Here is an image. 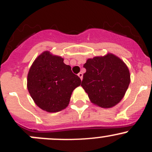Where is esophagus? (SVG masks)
Returning <instances> with one entry per match:
<instances>
[{
	"label": "esophagus",
	"instance_id": "esophagus-1",
	"mask_svg": "<svg viewBox=\"0 0 152 152\" xmlns=\"http://www.w3.org/2000/svg\"><path fill=\"white\" fill-rule=\"evenodd\" d=\"M78 77L81 78V80H82V78H83V74H82V73H81V72L78 73Z\"/></svg>",
	"mask_w": 152,
	"mask_h": 152
}]
</instances>
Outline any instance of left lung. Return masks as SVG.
<instances>
[{"mask_svg":"<svg viewBox=\"0 0 152 152\" xmlns=\"http://www.w3.org/2000/svg\"><path fill=\"white\" fill-rule=\"evenodd\" d=\"M81 86L93 104L103 108H111L124 96L130 83V73L125 63L116 56L88 58L83 65Z\"/></svg>","mask_w":152,"mask_h":152,"instance_id":"8db88e82","label":"left lung"}]
</instances>
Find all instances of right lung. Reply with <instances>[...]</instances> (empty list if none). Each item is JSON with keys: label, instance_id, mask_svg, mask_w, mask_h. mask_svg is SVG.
<instances>
[{"label": "right lung", "instance_id": "right-lung-1", "mask_svg": "<svg viewBox=\"0 0 152 152\" xmlns=\"http://www.w3.org/2000/svg\"><path fill=\"white\" fill-rule=\"evenodd\" d=\"M81 78L73 74L64 58L49 51L43 52L29 69L27 88L38 107L48 112H58L66 109Z\"/></svg>", "mask_w": 152, "mask_h": 152}]
</instances>
